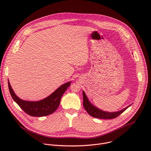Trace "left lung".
Here are the masks:
<instances>
[{
  "mask_svg": "<svg viewBox=\"0 0 151 151\" xmlns=\"http://www.w3.org/2000/svg\"><path fill=\"white\" fill-rule=\"evenodd\" d=\"M83 106L85 109L88 112L89 115L92 116L93 117L99 118V119H113L116 118L119 115H121L123 112H124L127 108L131 106L130 104L127 107H125L123 109L114 112H109L103 111L99 108L94 105H93L88 100L87 96H86L85 92L83 91Z\"/></svg>",
  "mask_w": 151,
  "mask_h": 151,
  "instance_id": "left-lung-1",
  "label": "left lung"
}]
</instances>
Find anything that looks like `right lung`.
<instances>
[{
    "label": "right lung",
    "instance_id": "1",
    "mask_svg": "<svg viewBox=\"0 0 151 151\" xmlns=\"http://www.w3.org/2000/svg\"><path fill=\"white\" fill-rule=\"evenodd\" d=\"M70 83L71 81L64 83L51 95L37 101H26L19 99L13 91L9 81L8 87L13 100L26 114L32 116L40 117L50 115L57 110L62 96L70 85Z\"/></svg>",
    "mask_w": 151,
    "mask_h": 151
}]
</instances>
